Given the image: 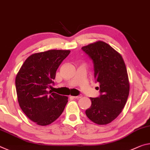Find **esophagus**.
<instances>
[{
  "label": "esophagus",
  "instance_id": "esophagus-1",
  "mask_svg": "<svg viewBox=\"0 0 150 150\" xmlns=\"http://www.w3.org/2000/svg\"><path fill=\"white\" fill-rule=\"evenodd\" d=\"M73 98H74V99H80L82 97V95H79V96H72Z\"/></svg>",
  "mask_w": 150,
  "mask_h": 150
}]
</instances>
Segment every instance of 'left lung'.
Returning <instances> with one entry per match:
<instances>
[{
    "label": "left lung",
    "instance_id": "obj_1",
    "mask_svg": "<svg viewBox=\"0 0 150 150\" xmlns=\"http://www.w3.org/2000/svg\"><path fill=\"white\" fill-rule=\"evenodd\" d=\"M82 49L93 60L94 78L101 93L100 97L90 98L92 105L86 114L94 123L106 125L119 116L128 98L126 66L122 55L103 41L89 44Z\"/></svg>",
    "mask_w": 150,
    "mask_h": 150
}]
</instances>
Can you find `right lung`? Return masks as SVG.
<instances>
[{
    "label": "right lung",
    "instance_id": "right-lung-1",
    "mask_svg": "<svg viewBox=\"0 0 150 150\" xmlns=\"http://www.w3.org/2000/svg\"><path fill=\"white\" fill-rule=\"evenodd\" d=\"M69 50H49L34 53L24 61L17 74L15 84L20 107L39 126H47L63 112L68 98L52 92L56 72Z\"/></svg>",
    "mask_w": 150,
    "mask_h": 150
}]
</instances>
